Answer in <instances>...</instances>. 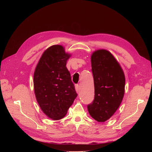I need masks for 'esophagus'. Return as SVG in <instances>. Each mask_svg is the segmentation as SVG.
<instances>
[{
	"instance_id": "esophagus-1",
	"label": "esophagus",
	"mask_w": 152,
	"mask_h": 152,
	"mask_svg": "<svg viewBox=\"0 0 152 152\" xmlns=\"http://www.w3.org/2000/svg\"><path fill=\"white\" fill-rule=\"evenodd\" d=\"M75 89H76V91L77 93H79V92H80V87H79V86L78 84H76L75 85Z\"/></svg>"
}]
</instances>
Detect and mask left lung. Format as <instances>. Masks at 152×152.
Returning <instances> with one entry per match:
<instances>
[{"label":"left lung","mask_w":152,"mask_h":152,"mask_svg":"<svg viewBox=\"0 0 152 152\" xmlns=\"http://www.w3.org/2000/svg\"><path fill=\"white\" fill-rule=\"evenodd\" d=\"M95 97L87 105L89 115L95 121L103 123L112 116L124 97V71L111 52L105 49L94 51L91 55Z\"/></svg>","instance_id":"1"}]
</instances>
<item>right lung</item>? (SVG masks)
<instances>
[{"mask_svg":"<svg viewBox=\"0 0 152 152\" xmlns=\"http://www.w3.org/2000/svg\"><path fill=\"white\" fill-rule=\"evenodd\" d=\"M71 55L61 45H53L43 52L34 73V90L44 113L53 120L65 117L77 97L66 65Z\"/></svg>","mask_w":152,"mask_h":152,"instance_id":"1","label":"right lung"}]
</instances>
